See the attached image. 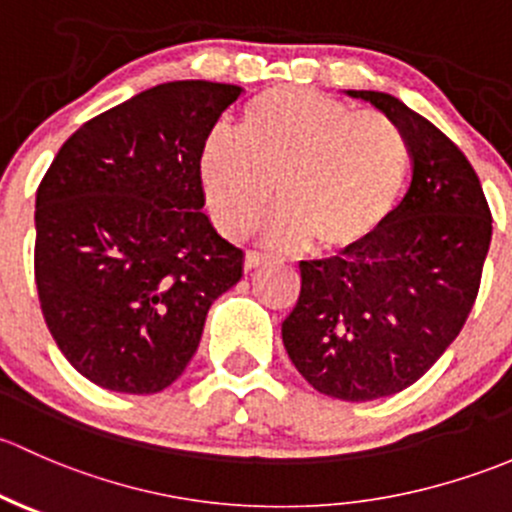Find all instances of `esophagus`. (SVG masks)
I'll use <instances>...</instances> for the list:
<instances>
[{
	"label": "esophagus",
	"mask_w": 512,
	"mask_h": 512,
	"mask_svg": "<svg viewBox=\"0 0 512 512\" xmlns=\"http://www.w3.org/2000/svg\"><path fill=\"white\" fill-rule=\"evenodd\" d=\"M268 261H271V256H268V254H258V251H246L244 268H246V271H251V268L263 266V263H268Z\"/></svg>",
	"instance_id": "1"
}]
</instances>
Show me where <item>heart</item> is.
<instances>
[{
  "mask_svg": "<svg viewBox=\"0 0 512 512\" xmlns=\"http://www.w3.org/2000/svg\"><path fill=\"white\" fill-rule=\"evenodd\" d=\"M197 175L214 224L241 236L266 212L276 246L340 254L370 241L397 209L409 175V145L382 113H357L328 93L273 86L246 105L239 135L212 130Z\"/></svg>",
  "mask_w": 512,
  "mask_h": 512,
  "instance_id": "heart-1",
  "label": "heart"
}]
</instances>
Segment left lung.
Returning a JSON list of instances; mask_svg holds the SVG:
<instances>
[{"instance_id": "8db88e82", "label": "left lung", "mask_w": 512, "mask_h": 512, "mask_svg": "<svg viewBox=\"0 0 512 512\" xmlns=\"http://www.w3.org/2000/svg\"><path fill=\"white\" fill-rule=\"evenodd\" d=\"M345 93L397 123L412 155V184L370 241L300 261L283 345L320 394L372 402L414 384L461 333L493 219L476 170L434 123L389 93Z\"/></svg>"}]
</instances>
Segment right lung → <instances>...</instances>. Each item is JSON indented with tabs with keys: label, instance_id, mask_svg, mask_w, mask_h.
<instances>
[{
	"label": "right lung",
	"instance_id": "add662e5",
	"mask_svg": "<svg viewBox=\"0 0 512 512\" xmlns=\"http://www.w3.org/2000/svg\"><path fill=\"white\" fill-rule=\"evenodd\" d=\"M239 86L172 81L83 123L36 192L34 276L66 360L110 392L184 372L244 251L204 214L197 152Z\"/></svg>",
	"mask_w": 512,
	"mask_h": 512
}]
</instances>
